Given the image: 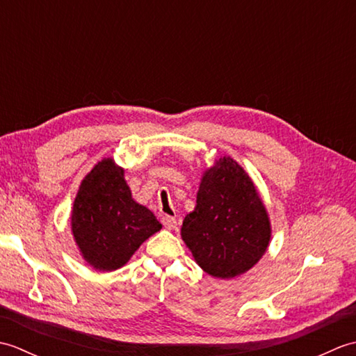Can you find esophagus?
<instances>
[{
    "instance_id": "1",
    "label": "esophagus",
    "mask_w": 356,
    "mask_h": 356,
    "mask_svg": "<svg viewBox=\"0 0 356 356\" xmlns=\"http://www.w3.org/2000/svg\"><path fill=\"white\" fill-rule=\"evenodd\" d=\"M162 223H163V226H165L166 229H174L177 226L176 218L171 217V216H163L162 217Z\"/></svg>"
}]
</instances>
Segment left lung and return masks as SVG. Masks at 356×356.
<instances>
[{
  "instance_id": "1",
  "label": "left lung",
  "mask_w": 356,
  "mask_h": 356,
  "mask_svg": "<svg viewBox=\"0 0 356 356\" xmlns=\"http://www.w3.org/2000/svg\"><path fill=\"white\" fill-rule=\"evenodd\" d=\"M182 238L199 266L218 278L243 274L266 251V209L252 180L232 159H220L205 172L197 205L184 220Z\"/></svg>"
}]
</instances>
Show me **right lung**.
<instances>
[{"mask_svg": "<svg viewBox=\"0 0 356 356\" xmlns=\"http://www.w3.org/2000/svg\"><path fill=\"white\" fill-rule=\"evenodd\" d=\"M162 225L131 199L124 170L111 159L97 163L82 180L74 199L72 229L84 259L99 270H115L130 260Z\"/></svg>", "mask_w": 356, "mask_h": 356, "instance_id": "1", "label": "right lung"}]
</instances>
